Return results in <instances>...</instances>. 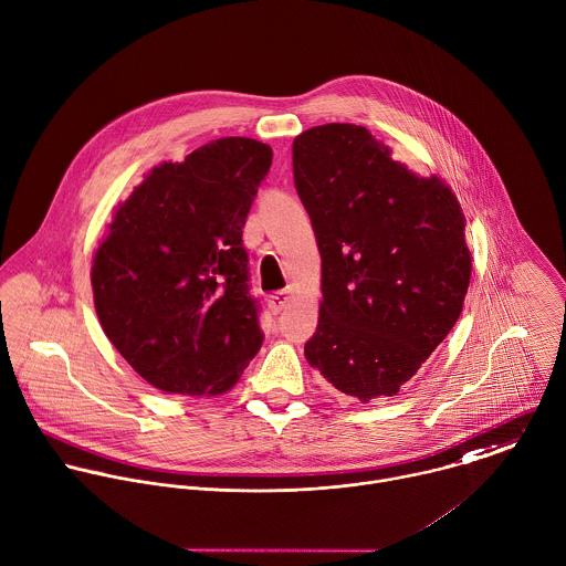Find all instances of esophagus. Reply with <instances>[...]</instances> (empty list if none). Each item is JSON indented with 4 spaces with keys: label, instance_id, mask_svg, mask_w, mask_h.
Here are the masks:
<instances>
[{
    "label": "esophagus",
    "instance_id": "obj_1",
    "mask_svg": "<svg viewBox=\"0 0 566 566\" xmlns=\"http://www.w3.org/2000/svg\"><path fill=\"white\" fill-rule=\"evenodd\" d=\"M291 304V291H277V293H273L271 297H269V306H271V311L277 315V313H282L286 306Z\"/></svg>",
    "mask_w": 566,
    "mask_h": 566
}]
</instances>
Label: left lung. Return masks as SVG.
Masks as SVG:
<instances>
[{
	"instance_id": "8db88e82",
	"label": "left lung",
	"mask_w": 566,
	"mask_h": 566,
	"mask_svg": "<svg viewBox=\"0 0 566 566\" xmlns=\"http://www.w3.org/2000/svg\"><path fill=\"white\" fill-rule=\"evenodd\" d=\"M293 178L322 255V306L304 355L348 397H395L457 324L472 275L465 216L366 127L293 140Z\"/></svg>"
}]
</instances>
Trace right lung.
I'll list each match as a JSON object with an SVG mask.
<instances>
[{
  "label": "right lung",
  "instance_id": "obj_1",
  "mask_svg": "<svg viewBox=\"0 0 566 566\" xmlns=\"http://www.w3.org/2000/svg\"><path fill=\"white\" fill-rule=\"evenodd\" d=\"M271 160L269 145L229 136L154 167L94 253L98 322L163 392L222 395L262 348L242 227Z\"/></svg>",
  "mask_w": 566,
  "mask_h": 566
}]
</instances>
